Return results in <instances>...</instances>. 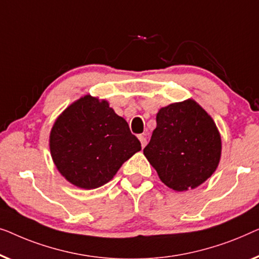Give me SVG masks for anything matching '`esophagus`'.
<instances>
[{"instance_id": "34e87169", "label": "esophagus", "mask_w": 259, "mask_h": 259, "mask_svg": "<svg viewBox=\"0 0 259 259\" xmlns=\"http://www.w3.org/2000/svg\"><path fill=\"white\" fill-rule=\"evenodd\" d=\"M138 138H140V141H141V144H142V147H145V145H147V137L144 136V135H140V136H138Z\"/></svg>"}]
</instances>
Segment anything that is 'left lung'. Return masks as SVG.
<instances>
[{
    "label": "left lung",
    "mask_w": 259,
    "mask_h": 259,
    "mask_svg": "<svg viewBox=\"0 0 259 259\" xmlns=\"http://www.w3.org/2000/svg\"><path fill=\"white\" fill-rule=\"evenodd\" d=\"M156 122L143 154L159 180L175 191L199 187L221 161V134L212 117L189 98L159 109Z\"/></svg>",
    "instance_id": "1"
}]
</instances>
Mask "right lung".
<instances>
[{"label":"right lung","mask_w":259,"mask_h":259,"mask_svg":"<svg viewBox=\"0 0 259 259\" xmlns=\"http://www.w3.org/2000/svg\"><path fill=\"white\" fill-rule=\"evenodd\" d=\"M49 148L62 176L75 187L92 190L111 181L123 163L141 150V143L108 101L84 95L56 118Z\"/></svg>","instance_id":"add662e5"}]
</instances>
